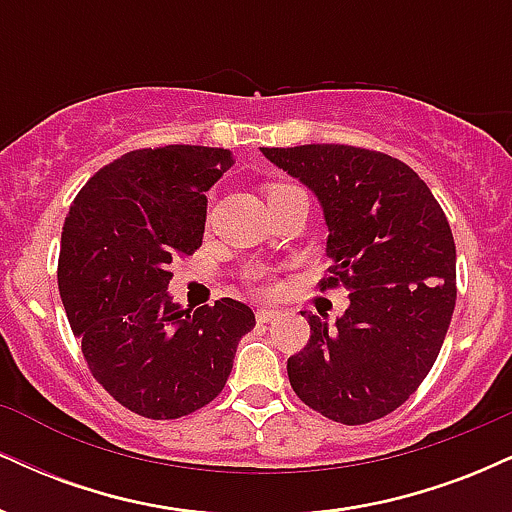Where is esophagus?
<instances>
[{
  "instance_id": "1",
  "label": "esophagus",
  "mask_w": 512,
  "mask_h": 512,
  "mask_svg": "<svg viewBox=\"0 0 512 512\" xmlns=\"http://www.w3.org/2000/svg\"><path fill=\"white\" fill-rule=\"evenodd\" d=\"M279 310H272V308H257V313H255V317H257V322H262V325H269V322H274V320H279Z\"/></svg>"
}]
</instances>
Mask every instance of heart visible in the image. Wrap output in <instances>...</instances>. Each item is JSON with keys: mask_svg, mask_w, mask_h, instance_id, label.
<instances>
[{"mask_svg": "<svg viewBox=\"0 0 512 512\" xmlns=\"http://www.w3.org/2000/svg\"><path fill=\"white\" fill-rule=\"evenodd\" d=\"M289 187H291V185H269V187H267V199L281 195V192H286V190H289ZM262 276H264V274L260 272V274H257V279H262Z\"/></svg>", "mask_w": 512, "mask_h": 512, "instance_id": "heart-1", "label": "heart"}]
</instances>
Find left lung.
I'll list each match as a JSON object with an SVG mask.
<instances>
[{
    "mask_svg": "<svg viewBox=\"0 0 512 512\" xmlns=\"http://www.w3.org/2000/svg\"><path fill=\"white\" fill-rule=\"evenodd\" d=\"M320 202L330 276L349 308L334 327L305 315L310 339L289 358L293 392L327 419L368 424L424 383L455 310V240L443 209L407 163L344 144L262 149Z\"/></svg>",
    "mask_w": 512,
    "mask_h": 512,
    "instance_id": "left-lung-1",
    "label": "left lung"
}]
</instances>
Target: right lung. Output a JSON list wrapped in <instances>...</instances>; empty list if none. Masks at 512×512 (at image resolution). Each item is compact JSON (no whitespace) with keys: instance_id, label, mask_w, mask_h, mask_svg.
I'll return each mask as SVG.
<instances>
[{"instance_id":"obj_1","label":"right lung","mask_w":512,"mask_h":512,"mask_svg":"<svg viewBox=\"0 0 512 512\" xmlns=\"http://www.w3.org/2000/svg\"><path fill=\"white\" fill-rule=\"evenodd\" d=\"M233 166L228 149L129 151L81 187L62 228L57 284L93 378L146 419H180L226 385L255 327L245 303H173V257L204 236L207 192Z\"/></svg>"}]
</instances>
